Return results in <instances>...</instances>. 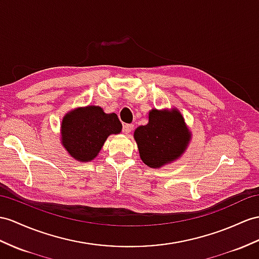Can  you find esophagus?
Masks as SVG:
<instances>
[{
	"mask_svg": "<svg viewBox=\"0 0 259 259\" xmlns=\"http://www.w3.org/2000/svg\"><path fill=\"white\" fill-rule=\"evenodd\" d=\"M133 128H134V125L133 124H125L124 126H123V132L125 134H130L132 131H133Z\"/></svg>",
	"mask_w": 259,
	"mask_h": 259,
	"instance_id": "obj_1",
	"label": "esophagus"
}]
</instances>
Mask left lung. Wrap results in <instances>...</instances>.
I'll list each match as a JSON object with an SVG mask.
<instances>
[{"label": "left lung", "mask_w": 259, "mask_h": 259, "mask_svg": "<svg viewBox=\"0 0 259 259\" xmlns=\"http://www.w3.org/2000/svg\"><path fill=\"white\" fill-rule=\"evenodd\" d=\"M134 140L142 161L158 169L184 155L191 141V132L178 109H151L148 123L135 130Z\"/></svg>", "instance_id": "obj_1"}]
</instances>
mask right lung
Returning a JSON list of instances; mask_svg holds the SVG:
<instances>
[{"label": "right lung", "mask_w": 259, "mask_h": 259, "mask_svg": "<svg viewBox=\"0 0 259 259\" xmlns=\"http://www.w3.org/2000/svg\"><path fill=\"white\" fill-rule=\"evenodd\" d=\"M121 131L115 113L108 114L98 105H87L70 110L62 117L60 141L73 159L87 162L99 155L106 138Z\"/></svg>", "instance_id": "1"}]
</instances>
